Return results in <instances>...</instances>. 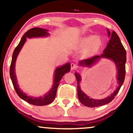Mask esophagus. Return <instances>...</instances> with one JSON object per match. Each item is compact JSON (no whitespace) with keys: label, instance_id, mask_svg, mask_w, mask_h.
I'll return each mask as SVG.
<instances>
[{"label":"esophagus","instance_id":"esophagus-1","mask_svg":"<svg viewBox=\"0 0 133 133\" xmlns=\"http://www.w3.org/2000/svg\"><path fill=\"white\" fill-rule=\"evenodd\" d=\"M77 68H78V66H77V65L76 64L74 63H72L71 64V70L77 69Z\"/></svg>","mask_w":133,"mask_h":133}]
</instances>
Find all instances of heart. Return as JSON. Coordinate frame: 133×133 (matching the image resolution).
Returning <instances> with one entry per match:
<instances>
[{
	"mask_svg": "<svg viewBox=\"0 0 133 133\" xmlns=\"http://www.w3.org/2000/svg\"><path fill=\"white\" fill-rule=\"evenodd\" d=\"M102 41L99 37H94L92 36H89L84 38L82 42V45L83 46H88V51L90 53H95L98 51L102 46Z\"/></svg>",
	"mask_w": 133,
	"mask_h": 133,
	"instance_id": "1",
	"label": "heart"
}]
</instances>
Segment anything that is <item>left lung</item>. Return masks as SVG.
I'll return each instance as SVG.
<instances>
[{"label": "left lung", "mask_w": 133, "mask_h": 133, "mask_svg": "<svg viewBox=\"0 0 133 133\" xmlns=\"http://www.w3.org/2000/svg\"><path fill=\"white\" fill-rule=\"evenodd\" d=\"M108 36L110 37V40L107 44L106 48L103 51V53L100 56H95L92 58H87L85 59L80 61L79 65L87 66L90 68L94 64H95L101 58H106L110 59H112L115 63L117 67V80H118V87L117 90L112 94L110 96L103 99H93L90 98L88 96H87L80 89V82L81 81V77L80 74L77 72H75V75L77 81V95L80 102L85 105L89 107H95L102 106L105 104L109 103L115 98V96L118 93L119 90L123 83L125 80L126 70H125V63L127 61V53L126 50L123 46L121 42L120 38L117 33L115 31H112V33L110 32L109 29H107Z\"/></svg>", "instance_id": "obj_1"}]
</instances>
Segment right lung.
I'll list each match as a JSON object with an SVG mask.
<instances>
[{
    "label": "right lung",
    "instance_id": "1",
    "mask_svg": "<svg viewBox=\"0 0 133 133\" xmlns=\"http://www.w3.org/2000/svg\"><path fill=\"white\" fill-rule=\"evenodd\" d=\"M48 31H49V30L39 28H32L29 31H27L22 37L21 41L19 42V44L15 48L14 51H13L10 68V78L11 79V81H12L13 87H14V88L17 95L22 99L24 100L25 101L28 102V103L35 105H45L51 103L53 101V100L55 99V97H56L57 89H58V87L59 85L60 80H61V78H63L64 75L65 73L69 72L70 70V64L69 63H66L65 65L59 67V68H57L55 72L54 83H53V88L50 90V91L48 93L43 96V97H30L29 96H27L26 94L23 93L19 88V87H18V85L17 84V81H16V75H15V65L18 53H19V51L23 47V45L24 44L26 40V37L32 38L47 36L49 35Z\"/></svg>",
    "mask_w": 133,
    "mask_h": 133
}]
</instances>
